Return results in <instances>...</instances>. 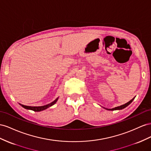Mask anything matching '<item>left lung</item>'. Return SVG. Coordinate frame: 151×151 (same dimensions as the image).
<instances>
[{
  "mask_svg": "<svg viewBox=\"0 0 151 151\" xmlns=\"http://www.w3.org/2000/svg\"><path fill=\"white\" fill-rule=\"evenodd\" d=\"M135 97H133L132 100H130V101H129V102H127L126 104H123V105L120 106L116 107H114V108H112V109H107V108H104V109H106V110H109V111H114V110H121V109H124V108H125V107H127V106H128L129 104H130L132 102V101H133V100H134Z\"/></svg>",
  "mask_w": 151,
  "mask_h": 151,
  "instance_id": "obj_1",
  "label": "left lung"
}]
</instances>
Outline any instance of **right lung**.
I'll list each match as a JSON object with an SVG mask.
<instances>
[{"instance_id":"obj_1","label":"right lung","mask_w":151,"mask_h":151,"mask_svg":"<svg viewBox=\"0 0 151 151\" xmlns=\"http://www.w3.org/2000/svg\"><path fill=\"white\" fill-rule=\"evenodd\" d=\"M59 97H58L56 99H55L53 102H52L49 104H47V105H44V106H24L23 104H21L20 103H19V105H21L23 107H24V109H29V110H32L34 111L35 112H39V111H44L47 108H49L50 106H53L54 104H55L56 102L58 101Z\"/></svg>"}]
</instances>
